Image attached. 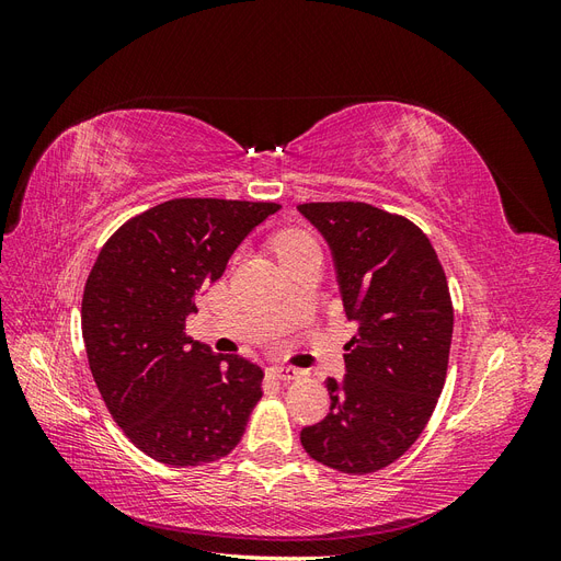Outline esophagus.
I'll use <instances>...</instances> for the list:
<instances>
[{"label": "esophagus", "mask_w": 561, "mask_h": 561, "mask_svg": "<svg viewBox=\"0 0 561 561\" xmlns=\"http://www.w3.org/2000/svg\"><path fill=\"white\" fill-rule=\"evenodd\" d=\"M268 371H271V377L283 379V381H290V379L299 377V369L290 367V365H271Z\"/></svg>", "instance_id": "1"}]
</instances>
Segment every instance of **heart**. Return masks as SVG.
<instances>
[{
	"label": "heart",
	"mask_w": 561,
	"mask_h": 561,
	"mask_svg": "<svg viewBox=\"0 0 561 561\" xmlns=\"http://www.w3.org/2000/svg\"><path fill=\"white\" fill-rule=\"evenodd\" d=\"M313 250H318L316 241L304 231H285L276 239V252H278L283 264L299 257V254H304V252H313Z\"/></svg>",
	"instance_id": "obj_1"
}]
</instances>
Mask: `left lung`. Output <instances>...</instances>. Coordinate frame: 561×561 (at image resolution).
<instances>
[{"label":"left lung","mask_w":561,"mask_h":561,"mask_svg":"<svg viewBox=\"0 0 561 561\" xmlns=\"http://www.w3.org/2000/svg\"><path fill=\"white\" fill-rule=\"evenodd\" d=\"M297 210L325 239L358 328L346 375L328 377L330 414L301 428V447L334 470L375 472L416 443L443 393L454 330L447 276L410 219L353 201Z\"/></svg>","instance_id":"left-lung-1"}]
</instances>
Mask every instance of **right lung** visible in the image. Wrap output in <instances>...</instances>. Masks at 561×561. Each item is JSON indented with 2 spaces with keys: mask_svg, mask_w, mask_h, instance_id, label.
I'll return each instance as SVG.
<instances>
[{
  "mask_svg": "<svg viewBox=\"0 0 561 561\" xmlns=\"http://www.w3.org/2000/svg\"><path fill=\"white\" fill-rule=\"evenodd\" d=\"M278 203L173 198L100 250L81 301L89 365L110 414L159 463L217 461L241 443L262 369L186 336L196 297Z\"/></svg>",
  "mask_w": 561,
  "mask_h": 561,
  "instance_id": "obj_1",
  "label": "right lung"
}]
</instances>
